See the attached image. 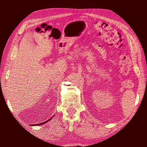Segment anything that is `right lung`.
I'll use <instances>...</instances> for the list:
<instances>
[{
	"mask_svg": "<svg viewBox=\"0 0 147 147\" xmlns=\"http://www.w3.org/2000/svg\"><path fill=\"white\" fill-rule=\"evenodd\" d=\"M52 118H53V117H52ZM52 118H51V119H49L48 121H46L45 122H43V123H39V124H34V125H36V126H38V125H41V124H45V123H47V122H48L49 121L51 120V119Z\"/></svg>",
	"mask_w": 147,
	"mask_h": 147,
	"instance_id": "right-lung-1",
	"label": "right lung"
}]
</instances>
